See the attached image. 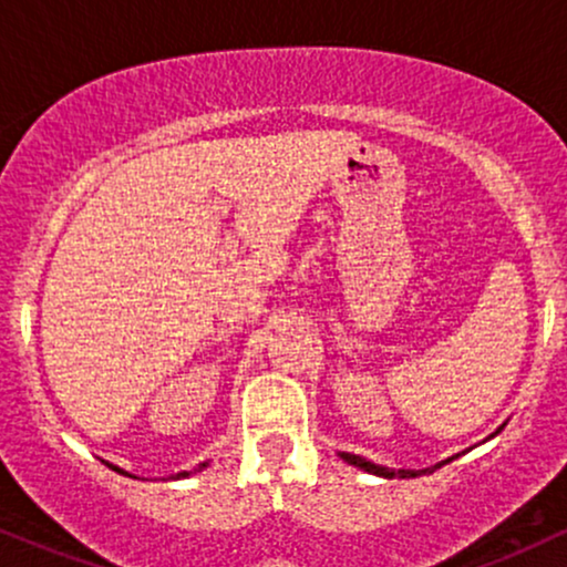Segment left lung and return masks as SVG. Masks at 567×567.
Listing matches in <instances>:
<instances>
[{"label": "left lung", "instance_id": "1", "mask_svg": "<svg viewBox=\"0 0 567 567\" xmlns=\"http://www.w3.org/2000/svg\"><path fill=\"white\" fill-rule=\"evenodd\" d=\"M501 429H504V424H501L496 432L491 434V437H496V434L501 432ZM487 437V440H491ZM341 455L343 461H347L349 466H357V470H362V472H368V474H375V477H386V480H394V477H421V474H432L434 470H440L442 464H447V461H453V458H447V461H442V464H434V466H429V470H389V466H381V464H373V461H368V458H362V455H354V453H338Z\"/></svg>", "mask_w": 567, "mask_h": 567}]
</instances>
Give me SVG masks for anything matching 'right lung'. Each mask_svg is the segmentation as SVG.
Returning <instances> with one entry per match:
<instances>
[{"label":"right lung","instance_id":"1","mask_svg":"<svg viewBox=\"0 0 567 567\" xmlns=\"http://www.w3.org/2000/svg\"><path fill=\"white\" fill-rule=\"evenodd\" d=\"M103 464H106L109 470H114V472H120V474H127V477H135V474H130V472H125V470H120V466H116V464H109V461H103ZM207 464H210V461H205V464H199L197 470H194V472H202V470H205ZM194 472H178V474H173L171 480H184V477H188V474H194ZM135 480H138V477H135Z\"/></svg>","mask_w":567,"mask_h":567}]
</instances>
